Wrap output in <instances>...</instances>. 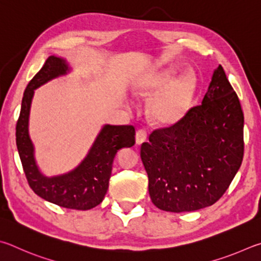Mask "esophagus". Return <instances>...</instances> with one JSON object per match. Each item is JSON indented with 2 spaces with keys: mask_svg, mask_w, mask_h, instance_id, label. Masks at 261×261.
<instances>
[{
  "mask_svg": "<svg viewBox=\"0 0 261 261\" xmlns=\"http://www.w3.org/2000/svg\"><path fill=\"white\" fill-rule=\"evenodd\" d=\"M148 138V133L144 129H139L136 132L135 139H136V144H142L145 140Z\"/></svg>",
  "mask_w": 261,
  "mask_h": 261,
  "instance_id": "obj_1",
  "label": "esophagus"
}]
</instances>
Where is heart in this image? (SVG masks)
Listing matches in <instances>:
<instances>
[{"instance_id": "obj_1", "label": "heart", "mask_w": 261, "mask_h": 261, "mask_svg": "<svg viewBox=\"0 0 261 261\" xmlns=\"http://www.w3.org/2000/svg\"><path fill=\"white\" fill-rule=\"evenodd\" d=\"M177 72L176 67L170 66L161 72L145 76L139 86L142 91L161 90ZM198 79L193 71L186 72L179 79L167 87L157 96L152 104V114L161 123H174L185 116L197 90Z\"/></svg>"}]
</instances>
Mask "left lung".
Listing matches in <instances>:
<instances>
[{
  "label": "left lung",
  "instance_id": "left-lung-1",
  "mask_svg": "<svg viewBox=\"0 0 261 261\" xmlns=\"http://www.w3.org/2000/svg\"><path fill=\"white\" fill-rule=\"evenodd\" d=\"M243 127L240 99L219 65L202 104L141 145L152 203L180 213L220 199L243 161Z\"/></svg>",
  "mask_w": 261,
  "mask_h": 261
}]
</instances>
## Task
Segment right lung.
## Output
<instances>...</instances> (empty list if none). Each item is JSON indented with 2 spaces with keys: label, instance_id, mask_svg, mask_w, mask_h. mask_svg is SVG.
I'll return each instance as SVG.
<instances>
[{
  "label": "right lung",
  "instance_id": "add662e5",
  "mask_svg": "<svg viewBox=\"0 0 261 261\" xmlns=\"http://www.w3.org/2000/svg\"><path fill=\"white\" fill-rule=\"evenodd\" d=\"M70 71L65 59L50 56L42 68L30 81L21 100L16 126V143L27 182L41 198L58 206L72 210H90L102 202L109 188L112 163L118 150L135 143L132 125H105L100 129L88 154L80 165L66 174L45 176L34 158V147L29 134V117L34 89Z\"/></svg>",
  "mask_w": 261,
  "mask_h": 261
}]
</instances>
